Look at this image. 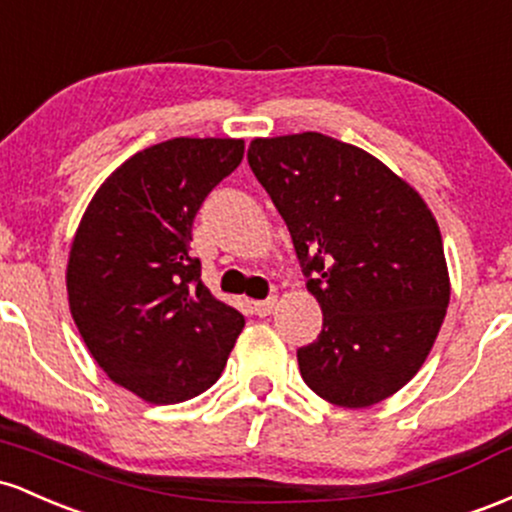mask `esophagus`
Returning <instances> with one entry per match:
<instances>
[{"label": "esophagus", "mask_w": 512, "mask_h": 512, "mask_svg": "<svg viewBox=\"0 0 512 512\" xmlns=\"http://www.w3.org/2000/svg\"><path fill=\"white\" fill-rule=\"evenodd\" d=\"M275 304H278V300H275V297H268V300L254 302V307H251V309H254L256 317H271Z\"/></svg>", "instance_id": "34e87169"}]
</instances>
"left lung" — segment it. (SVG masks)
Segmentation results:
<instances>
[{
  "label": "left lung",
  "mask_w": 512,
  "mask_h": 512,
  "mask_svg": "<svg viewBox=\"0 0 512 512\" xmlns=\"http://www.w3.org/2000/svg\"><path fill=\"white\" fill-rule=\"evenodd\" d=\"M246 157L324 312L317 341L297 350L302 380L348 409L399 392L450 302L433 212L380 159L321 132L258 137Z\"/></svg>",
  "instance_id": "left-lung-1"
}]
</instances>
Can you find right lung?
<instances>
[{"label": "right lung", "instance_id": "add662e5", "mask_svg": "<svg viewBox=\"0 0 512 512\" xmlns=\"http://www.w3.org/2000/svg\"><path fill=\"white\" fill-rule=\"evenodd\" d=\"M241 157L244 140L229 137L142 149L96 191L74 237V324L101 370L149 404H179L212 387L244 329L191 256L200 205Z\"/></svg>", "mask_w": 512, "mask_h": 512}]
</instances>
